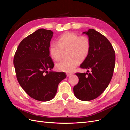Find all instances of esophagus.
Segmentation results:
<instances>
[{"label":"esophagus","instance_id":"obj_1","mask_svg":"<svg viewBox=\"0 0 130 130\" xmlns=\"http://www.w3.org/2000/svg\"><path fill=\"white\" fill-rule=\"evenodd\" d=\"M66 75H67V76L69 77V76H70V75H71L72 73H66Z\"/></svg>","mask_w":130,"mask_h":130}]
</instances>
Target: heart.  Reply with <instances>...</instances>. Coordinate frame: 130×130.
I'll return each mask as SVG.
<instances>
[{"mask_svg": "<svg viewBox=\"0 0 130 130\" xmlns=\"http://www.w3.org/2000/svg\"><path fill=\"white\" fill-rule=\"evenodd\" d=\"M57 42L50 43L49 47L50 55L54 61H60L64 50H68L67 60H63L56 65L57 70L64 72H71L78 64L80 61H84L88 56L90 49V42L88 37L85 35L67 32L58 38Z\"/></svg>", "mask_w": 130, "mask_h": 130, "instance_id": "obj_1", "label": "heart"}]
</instances>
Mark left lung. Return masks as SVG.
<instances>
[{"label":"left lung","instance_id":"left-lung-1","mask_svg":"<svg viewBox=\"0 0 130 130\" xmlns=\"http://www.w3.org/2000/svg\"><path fill=\"white\" fill-rule=\"evenodd\" d=\"M83 34L88 36L90 49L80 67L91 72L76 73L79 81L73 91L77 99L89 101L100 95L108 87L113 76L116 56L111 43L103 35L93 29Z\"/></svg>","mask_w":130,"mask_h":130}]
</instances>
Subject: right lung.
I'll use <instances>...</instances> for the list:
<instances>
[{"label":"right lung","mask_w":130,"mask_h":130,"mask_svg":"<svg viewBox=\"0 0 130 130\" xmlns=\"http://www.w3.org/2000/svg\"><path fill=\"white\" fill-rule=\"evenodd\" d=\"M53 34L44 29L30 34L19 43L13 59L19 85L30 97L41 101L53 99L59 83L66 77L64 72L52 70L54 64L49 47Z\"/></svg>","instance_id":"add662e5"}]
</instances>
